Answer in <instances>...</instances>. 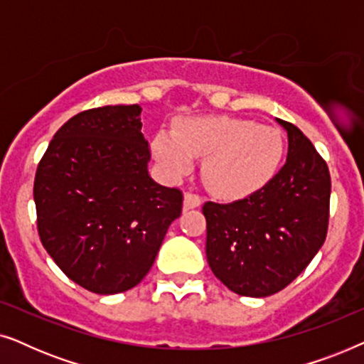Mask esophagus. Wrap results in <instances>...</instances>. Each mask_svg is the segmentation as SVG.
Wrapping results in <instances>:
<instances>
[{"instance_id":"obj_1","label":"esophagus","mask_w":364,"mask_h":364,"mask_svg":"<svg viewBox=\"0 0 364 364\" xmlns=\"http://www.w3.org/2000/svg\"><path fill=\"white\" fill-rule=\"evenodd\" d=\"M202 205V198L197 196V193H192V192H187L186 196H183V207L186 208H197Z\"/></svg>"}]
</instances>
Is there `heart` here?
Here are the masks:
<instances>
[{
	"instance_id": "obj_1",
	"label": "heart",
	"mask_w": 364,
	"mask_h": 364,
	"mask_svg": "<svg viewBox=\"0 0 364 364\" xmlns=\"http://www.w3.org/2000/svg\"><path fill=\"white\" fill-rule=\"evenodd\" d=\"M152 154L172 178L191 173L193 159H203L202 178L217 197L237 200L265 187L283 156L277 129L227 116L188 117L176 131H157Z\"/></svg>"
}]
</instances>
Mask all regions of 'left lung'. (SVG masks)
Listing matches in <instances>:
<instances>
[{
    "instance_id": "left-lung-1",
    "label": "left lung",
    "mask_w": 364,
    "mask_h": 364,
    "mask_svg": "<svg viewBox=\"0 0 364 364\" xmlns=\"http://www.w3.org/2000/svg\"><path fill=\"white\" fill-rule=\"evenodd\" d=\"M288 134L287 162L242 200L207 202L205 253L213 275L242 296L280 291L308 267L326 238L331 178L305 134L277 119Z\"/></svg>"
}]
</instances>
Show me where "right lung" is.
Segmentation results:
<instances>
[{
  "instance_id": "obj_1",
  "label": "right lung",
  "mask_w": 364,
  "mask_h": 364,
  "mask_svg": "<svg viewBox=\"0 0 364 364\" xmlns=\"http://www.w3.org/2000/svg\"><path fill=\"white\" fill-rule=\"evenodd\" d=\"M141 112L139 104L79 112L54 134L34 178L43 247L97 295L141 283L182 213V192L149 176Z\"/></svg>"
}]
</instances>
